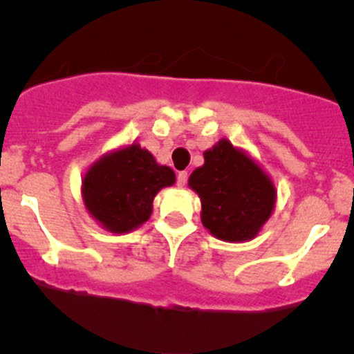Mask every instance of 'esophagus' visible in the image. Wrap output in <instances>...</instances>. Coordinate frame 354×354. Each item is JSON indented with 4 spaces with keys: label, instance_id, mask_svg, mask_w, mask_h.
<instances>
[{
    "label": "esophagus",
    "instance_id": "1",
    "mask_svg": "<svg viewBox=\"0 0 354 354\" xmlns=\"http://www.w3.org/2000/svg\"><path fill=\"white\" fill-rule=\"evenodd\" d=\"M187 181H188V173H187V171H181V173H178V178H176L178 187L183 188L185 185H187Z\"/></svg>",
    "mask_w": 354,
    "mask_h": 354
}]
</instances>
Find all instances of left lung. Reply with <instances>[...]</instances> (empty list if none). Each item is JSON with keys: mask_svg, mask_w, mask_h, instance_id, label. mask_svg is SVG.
<instances>
[{"mask_svg": "<svg viewBox=\"0 0 354 354\" xmlns=\"http://www.w3.org/2000/svg\"><path fill=\"white\" fill-rule=\"evenodd\" d=\"M203 159L188 180L202 202V224L224 241L255 238L276 205L269 174L226 138L203 152Z\"/></svg>", "mask_w": 354, "mask_h": 354, "instance_id": "1", "label": "left lung"}]
</instances>
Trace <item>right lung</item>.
Here are the masks:
<instances>
[{
    "label": "right lung",
    "mask_w": 354,
    "mask_h": 354,
    "mask_svg": "<svg viewBox=\"0 0 354 354\" xmlns=\"http://www.w3.org/2000/svg\"><path fill=\"white\" fill-rule=\"evenodd\" d=\"M174 171L138 144L95 160L82 180L85 209L111 233L137 230L152 214L157 192L174 185Z\"/></svg>",
    "instance_id": "right-lung-1"
}]
</instances>
